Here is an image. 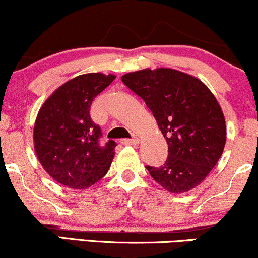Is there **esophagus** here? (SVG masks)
<instances>
[{
	"mask_svg": "<svg viewBox=\"0 0 258 258\" xmlns=\"http://www.w3.org/2000/svg\"><path fill=\"white\" fill-rule=\"evenodd\" d=\"M121 143L126 144V146H136V144L138 143V139L136 137H133L131 139H122V141H121Z\"/></svg>",
	"mask_w": 258,
	"mask_h": 258,
	"instance_id": "esophagus-1",
	"label": "esophagus"
}]
</instances>
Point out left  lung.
<instances>
[{"instance_id": "obj_1", "label": "left lung", "mask_w": 258, "mask_h": 258, "mask_svg": "<svg viewBox=\"0 0 258 258\" xmlns=\"http://www.w3.org/2000/svg\"><path fill=\"white\" fill-rule=\"evenodd\" d=\"M122 82L144 100L168 146L150 176L173 194L199 185L220 160L226 144V121L217 99L200 80L159 68L123 75Z\"/></svg>"}]
</instances>
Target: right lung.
<instances>
[{"instance_id":"add662e5","label":"right lung","mask_w":258,"mask_h":258,"mask_svg":"<svg viewBox=\"0 0 258 258\" xmlns=\"http://www.w3.org/2000/svg\"><path fill=\"white\" fill-rule=\"evenodd\" d=\"M114 80V75L100 73L76 76L53 92L38 111L34 127L38 161L68 188H88L110 167L116 143H99L102 131L91 120L90 109Z\"/></svg>"}]
</instances>
